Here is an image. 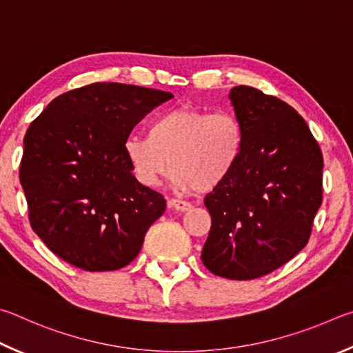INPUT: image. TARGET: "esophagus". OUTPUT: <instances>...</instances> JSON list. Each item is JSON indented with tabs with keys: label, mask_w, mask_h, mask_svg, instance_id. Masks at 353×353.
Masks as SVG:
<instances>
[{
	"label": "esophagus",
	"mask_w": 353,
	"mask_h": 353,
	"mask_svg": "<svg viewBox=\"0 0 353 353\" xmlns=\"http://www.w3.org/2000/svg\"><path fill=\"white\" fill-rule=\"evenodd\" d=\"M167 206H169L170 209H173V211L176 212H188L190 209V205L186 201H181V200H176V199H170L169 201H167Z\"/></svg>",
	"instance_id": "1"
}]
</instances>
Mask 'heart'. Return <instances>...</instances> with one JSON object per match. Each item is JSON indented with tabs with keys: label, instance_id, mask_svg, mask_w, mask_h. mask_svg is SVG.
Listing matches in <instances>:
<instances>
[{
	"label": "heart",
	"instance_id": "heart-1",
	"mask_svg": "<svg viewBox=\"0 0 353 353\" xmlns=\"http://www.w3.org/2000/svg\"><path fill=\"white\" fill-rule=\"evenodd\" d=\"M243 145V127L234 114L176 107L154 117L148 134L130 136L123 152L147 188H157L172 165L173 183L183 192H212L231 178Z\"/></svg>",
	"mask_w": 353,
	"mask_h": 353
}]
</instances>
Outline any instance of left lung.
I'll use <instances>...</instances> for the list:
<instances>
[{"mask_svg": "<svg viewBox=\"0 0 353 353\" xmlns=\"http://www.w3.org/2000/svg\"><path fill=\"white\" fill-rule=\"evenodd\" d=\"M243 127L239 165L206 195L211 231L201 261L211 273L250 281L304 248L323 203V153L302 116L251 86L230 92Z\"/></svg>", "mask_w": 353, "mask_h": 353, "instance_id": "1", "label": "left lung"}]
</instances>
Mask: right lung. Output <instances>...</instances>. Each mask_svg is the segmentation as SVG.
Wrapping results in <instances>:
<instances>
[{"label": "right lung", "instance_id": "right-lung-1", "mask_svg": "<svg viewBox=\"0 0 353 353\" xmlns=\"http://www.w3.org/2000/svg\"><path fill=\"white\" fill-rule=\"evenodd\" d=\"M161 90L92 83L63 92L24 136L20 183L43 243L85 271H113L139 254L164 196L136 180L123 152L133 127L172 99Z\"/></svg>", "mask_w": 353, "mask_h": 353}]
</instances>
